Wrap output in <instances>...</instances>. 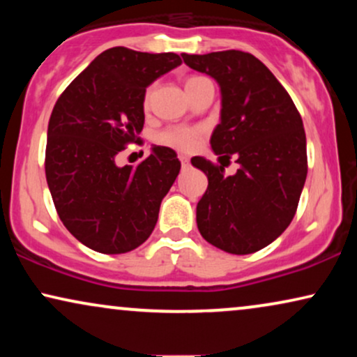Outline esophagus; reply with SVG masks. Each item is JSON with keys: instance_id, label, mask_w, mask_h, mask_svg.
<instances>
[{"instance_id": "34e87169", "label": "esophagus", "mask_w": 357, "mask_h": 357, "mask_svg": "<svg viewBox=\"0 0 357 357\" xmlns=\"http://www.w3.org/2000/svg\"><path fill=\"white\" fill-rule=\"evenodd\" d=\"M178 159H180V162H182V167H183V169L188 167L190 159L187 158V155H185V154H178Z\"/></svg>"}]
</instances>
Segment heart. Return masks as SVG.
<instances>
[{"mask_svg": "<svg viewBox=\"0 0 357 357\" xmlns=\"http://www.w3.org/2000/svg\"><path fill=\"white\" fill-rule=\"evenodd\" d=\"M197 79H199V76L190 77L185 86L192 84V82ZM151 96H153V89L149 87L144 94V107L149 105ZM203 135H204L203 128H198V126H182V125L169 126V128H165L158 135V143L177 151H192L197 148L199 139L203 138Z\"/></svg>", "mask_w": 357, "mask_h": 357, "instance_id": "heart-1", "label": "heart"}]
</instances>
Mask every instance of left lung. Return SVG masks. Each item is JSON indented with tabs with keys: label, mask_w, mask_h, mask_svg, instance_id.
<instances>
[{
	"label": "left lung",
	"mask_w": 357,
	"mask_h": 357,
	"mask_svg": "<svg viewBox=\"0 0 357 357\" xmlns=\"http://www.w3.org/2000/svg\"><path fill=\"white\" fill-rule=\"evenodd\" d=\"M185 65L206 73L221 87V123L211 148L241 165L224 175V164L192 159L208 177L197 204L204 241L234 255H247L281 236L294 218L307 177V144L301 114L275 75L241 50L182 55ZM219 158V159H221Z\"/></svg>",
	"instance_id": "8db88e82"
}]
</instances>
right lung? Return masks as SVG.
Instances as JSON below:
<instances>
[{"instance_id":"add662e5","label":"right lung","mask_w":357,"mask_h":357,"mask_svg":"<svg viewBox=\"0 0 357 357\" xmlns=\"http://www.w3.org/2000/svg\"><path fill=\"white\" fill-rule=\"evenodd\" d=\"M182 65L177 53L125 47L102 52L53 107L45 175L65 227L92 250L115 255L148 241L162 198L180 172L174 149L154 146L136 165L116 154L139 143L146 87Z\"/></svg>"}]
</instances>
